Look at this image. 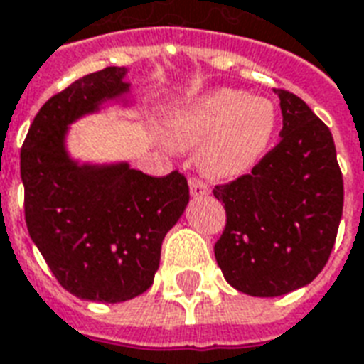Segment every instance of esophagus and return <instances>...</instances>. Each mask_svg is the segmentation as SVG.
Wrapping results in <instances>:
<instances>
[{
  "label": "esophagus",
  "mask_w": 364,
  "mask_h": 364,
  "mask_svg": "<svg viewBox=\"0 0 364 364\" xmlns=\"http://www.w3.org/2000/svg\"><path fill=\"white\" fill-rule=\"evenodd\" d=\"M208 191H210V188H208L203 180L199 178H191L190 180V193L193 197H205L208 196Z\"/></svg>",
  "instance_id": "1"
}]
</instances>
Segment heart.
<instances>
[{"label": "heart", "instance_id": "1", "mask_svg": "<svg viewBox=\"0 0 364 364\" xmlns=\"http://www.w3.org/2000/svg\"><path fill=\"white\" fill-rule=\"evenodd\" d=\"M275 114L262 98H247L233 89L197 97L178 109L168 123L174 148L197 150V163L213 178H237L249 173L266 154Z\"/></svg>", "mask_w": 364, "mask_h": 364}]
</instances>
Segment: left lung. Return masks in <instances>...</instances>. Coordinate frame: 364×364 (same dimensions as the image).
I'll use <instances>...</instances> for the list:
<instances>
[{
  "label": "left lung",
  "instance_id": "1",
  "mask_svg": "<svg viewBox=\"0 0 364 364\" xmlns=\"http://www.w3.org/2000/svg\"><path fill=\"white\" fill-rule=\"evenodd\" d=\"M281 140L250 174L214 186L226 228L214 256L233 289L272 298L311 283L328 262L343 208V180L328 127L302 98L275 89Z\"/></svg>",
  "mask_w": 364,
  "mask_h": 364
}]
</instances>
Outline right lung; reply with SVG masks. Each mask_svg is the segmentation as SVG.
Listing matches in <instances>:
<instances>
[{
	"label": "right lung",
	"instance_id": "1",
	"mask_svg": "<svg viewBox=\"0 0 364 364\" xmlns=\"http://www.w3.org/2000/svg\"><path fill=\"white\" fill-rule=\"evenodd\" d=\"M125 68L109 66L50 97L21 150L30 237L56 281L92 302L131 300L154 283L161 243L190 201L184 174L80 165L68 156V125L129 92Z\"/></svg>",
	"mask_w": 364,
	"mask_h": 364
}]
</instances>
